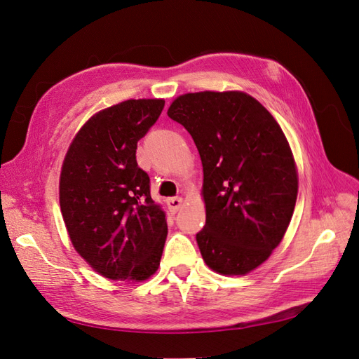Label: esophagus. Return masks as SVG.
<instances>
[{
    "mask_svg": "<svg viewBox=\"0 0 359 359\" xmlns=\"http://www.w3.org/2000/svg\"><path fill=\"white\" fill-rule=\"evenodd\" d=\"M167 205H168V209L171 210L172 214H176L179 208L182 206V198L180 197H171L167 200Z\"/></svg>",
    "mask_w": 359,
    "mask_h": 359,
    "instance_id": "34e87169",
    "label": "esophagus"
}]
</instances>
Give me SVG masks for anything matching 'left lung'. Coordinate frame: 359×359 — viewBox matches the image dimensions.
Segmentation results:
<instances>
[{"instance_id":"8db88e82","label":"left lung","mask_w":359,"mask_h":359,"mask_svg":"<svg viewBox=\"0 0 359 359\" xmlns=\"http://www.w3.org/2000/svg\"><path fill=\"white\" fill-rule=\"evenodd\" d=\"M168 116L192 136L203 165L201 256L217 273L252 271L279 245L296 206V163L280 126L244 92L180 95Z\"/></svg>"}]
</instances>
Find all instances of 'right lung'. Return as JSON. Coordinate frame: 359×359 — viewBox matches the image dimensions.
Wrapping results in <instances>:
<instances>
[{
	"instance_id": "1",
	"label": "right lung",
	"mask_w": 359,
	"mask_h": 359,
	"mask_svg": "<svg viewBox=\"0 0 359 359\" xmlns=\"http://www.w3.org/2000/svg\"><path fill=\"white\" fill-rule=\"evenodd\" d=\"M163 100H127L80 128L60 172V210L72 245L107 279L145 280L158 270L167 219L136 162L137 141Z\"/></svg>"
}]
</instances>
